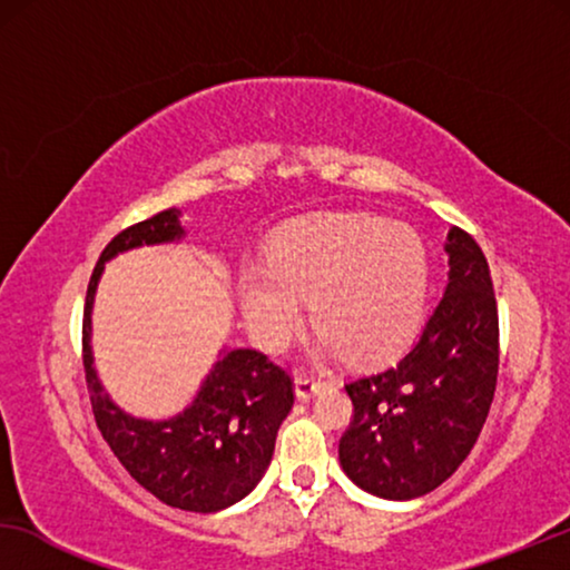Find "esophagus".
Returning a JSON list of instances; mask_svg holds the SVG:
<instances>
[{
  "label": "esophagus",
  "instance_id": "1",
  "mask_svg": "<svg viewBox=\"0 0 570 570\" xmlns=\"http://www.w3.org/2000/svg\"><path fill=\"white\" fill-rule=\"evenodd\" d=\"M324 386H326V381L314 379V376H311V373H306V371L295 373V394H298V400H311V396L322 392Z\"/></svg>",
  "mask_w": 570,
  "mask_h": 570
}]
</instances>
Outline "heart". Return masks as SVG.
<instances>
[{
    "label": "heart",
    "instance_id": "obj_1",
    "mask_svg": "<svg viewBox=\"0 0 570 570\" xmlns=\"http://www.w3.org/2000/svg\"><path fill=\"white\" fill-rule=\"evenodd\" d=\"M428 291V254L415 230L371 215L308 217L277 238L272 262L240 275L256 337L277 347L298 332L314 295L316 330L353 361H379L412 337Z\"/></svg>",
    "mask_w": 570,
    "mask_h": 570
}]
</instances>
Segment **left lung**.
Segmentation results:
<instances>
[{
  "label": "left lung",
  "mask_w": 570,
  "mask_h": 570,
  "mask_svg": "<svg viewBox=\"0 0 570 570\" xmlns=\"http://www.w3.org/2000/svg\"><path fill=\"white\" fill-rule=\"evenodd\" d=\"M449 285L400 361L345 384L353 420L340 464L365 493L410 501L470 456L498 381V306L488 259L470 233L446 238Z\"/></svg>",
  "instance_id": "8db88e82"
}]
</instances>
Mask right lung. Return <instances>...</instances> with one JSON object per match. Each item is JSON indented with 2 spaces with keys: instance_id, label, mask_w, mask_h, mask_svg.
Listing matches in <instances>:
<instances>
[{
  "instance_id": "1",
  "label": "right lung",
  "mask_w": 570,
  "mask_h": 570,
  "mask_svg": "<svg viewBox=\"0 0 570 570\" xmlns=\"http://www.w3.org/2000/svg\"><path fill=\"white\" fill-rule=\"evenodd\" d=\"M176 207L129 225L92 269L82 318V365L98 431L139 485L181 511L213 513L252 493L267 472L279 425L293 407V379L259 350H223L199 394L168 420H139L116 407L92 368L90 308L104 264L137 246L184 238Z\"/></svg>"
}]
</instances>
